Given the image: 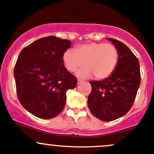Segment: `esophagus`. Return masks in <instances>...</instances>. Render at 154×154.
<instances>
[{
	"label": "esophagus",
	"instance_id": "34e87169",
	"mask_svg": "<svg viewBox=\"0 0 154 154\" xmlns=\"http://www.w3.org/2000/svg\"><path fill=\"white\" fill-rule=\"evenodd\" d=\"M82 82H83V81H82V80H80V79H78V80H77V84L82 83Z\"/></svg>",
	"mask_w": 154,
	"mask_h": 154
}]
</instances>
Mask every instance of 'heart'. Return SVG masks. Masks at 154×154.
Segmentation results:
<instances>
[{
	"label": "heart",
	"mask_w": 154,
	"mask_h": 154,
	"mask_svg": "<svg viewBox=\"0 0 154 154\" xmlns=\"http://www.w3.org/2000/svg\"><path fill=\"white\" fill-rule=\"evenodd\" d=\"M63 62L69 72H77L82 79L94 76L97 80H105L113 74L118 63V51L114 45L106 43H85L76 50L67 49L63 54Z\"/></svg>",
	"instance_id": "obj_1"
}]
</instances>
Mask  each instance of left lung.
<instances>
[{"instance_id":"left-lung-1","label":"left lung","mask_w":154,"mask_h":154,"mask_svg":"<svg viewBox=\"0 0 154 154\" xmlns=\"http://www.w3.org/2000/svg\"><path fill=\"white\" fill-rule=\"evenodd\" d=\"M108 40L117 48V65L108 78L90 82L92 89L88 97L91 112L106 122L115 120L128 112L141 82L137 57L122 42L113 38Z\"/></svg>"}]
</instances>
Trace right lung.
<instances>
[{
	"mask_svg": "<svg viewBox=\"0 0 154 154\" xmlns=\"http://www.w3.org/2000/svg\"><path fill=\"white\" fill-rule=\"evenodd\" d=\"M71 43L48 36L35 40L19 54L14 69L17 97L37 117L57 116L66 105V91L77 85V78L68 72L62 58Z\"/></svg>",
	"mask_w": 154,
	"mask_h": 154,
	"instance_id": "obj_1",
	"label": "right lung"
}]
</instances>
